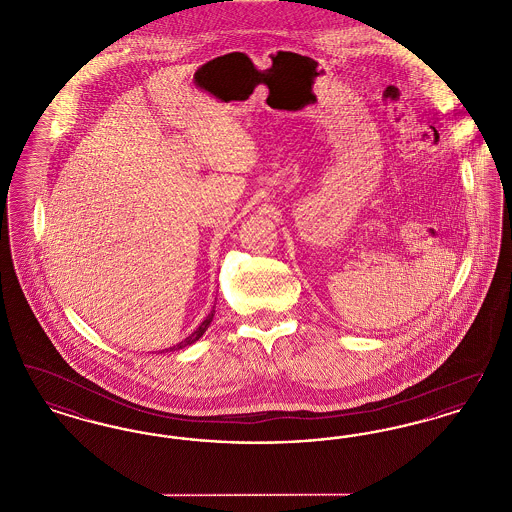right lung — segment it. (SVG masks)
I'll use <instances>...</instances> for the list:
<instances>
[{
  "instance_id": "add662e5",
  "label": "right lung",
  "mask_w": 512,
  "mask_h": 512,
  "mask_svg": "<svg viewBox=\"0 0 512 512\" xmlns=\"http://www.w3.org/2000/svg\"><path fill=\"white\" fill-rule=\"evenodd\" d=\"M213 317H215V307H213V311L205 317V320L195 328L194 332L188 336V338H184V340L180 341V343H176V345H172L169 349H163V351H178V349H184V347H188V345H192L195 341L199 340L205 332H207V328L211 326V322H213ZM161 351V353H163Z\"/></svg>"
}]
</instances>
